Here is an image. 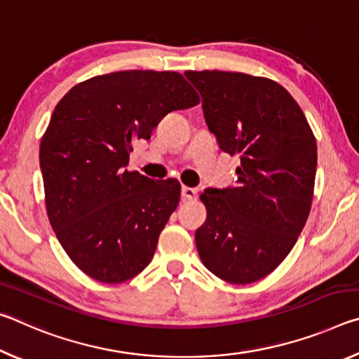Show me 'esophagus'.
Returning <instances> with one entry per match:
<instances>
[{"label":"esophagus","mask_w":359,"mask_h":359,"mask_svg":"<svg viewBox=\"0 0 359 359\" xmlns=\"http://www.w3.org/2000/svg\"><path fill=\"white\" fill-rule=\"evenodd\" d=\"M182 198L187 199V201H194L198 198V190L190 187H182Z\"/></svg>","instance_id":"34e87169"}]
</instances>
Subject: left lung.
<instances>
[{
  "label": "left lung",
  "instance_id": "obj_1",
  "mask_svg": "<svg viewBox=\"0 0 359 359\" xmlns=\"http://www.w3.org/2000/svg\"><path fill=\"white\" fill-rule=\"evenodd\" d=\"M203 98L209 131L239 155L238 185L208 188L196 231L203 264L234 285L271 274L296 244L311 212L317 141L306 115L277 82L244 72L185 71Z\"/></svg>",
  "mask_w": 359,
  "mask_h": 359
}]
</instances>
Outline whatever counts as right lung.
<instances>
[{
    "label": "right lung",
    "instance_id": "add662e5",
    "mask_svg": "<svg viewBox=\"0 0 359 359\" xmlns=\"http://www.w3.org/2000/svg\"><path fill=\"white\" fill-rule=\"evenodd\" d=\"M198 102L179 72L118 71L77 83L57 104L39 149L47 215L68 257L95 280L126 282L154 258L180 184L126 171L131 144Z\"/></svg>",
    "mask_w": 359,
    "mask_h": 359
}]
</instances>
